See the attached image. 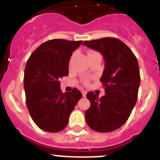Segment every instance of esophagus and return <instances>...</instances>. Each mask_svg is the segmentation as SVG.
<instances>
[{
    "mask_svg": "<svg viewBox=\"0 0 160 160\" xmlns=\"http://www.w3.org/2000/svg\"><path fill=\"white\" fill-rule=\"evenodd\" d=\"M87 91H86V90H82V96L83 97H86V96H87Z\"/></svg>",
    "mask_w": 160,
    "mask_h": 160,
    "instance_id": "1",
    "label": "esophagus"
}]
</instances>
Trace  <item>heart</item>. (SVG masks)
<instances>
[{
  "instance_id": "obj_1",
  "label": "heart",
  "mask_w": 160,
  "mask_h": 160,
  "mask_svg": "<svg viewBox=\"0 0 160 160\" xmlns=\"http://www.w3.org/2000/svg\"><path fill=\"white\" fill-rule=\"evenodd\" d=\"M96 53V52H94V51H89L88 52V55L90 54V53ZM86 83H88V81H86Z\"/></svg>"
}]
</instances>
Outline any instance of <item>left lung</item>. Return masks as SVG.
<instances>
[{
	"label": "left lung",
	"instance_id": "left-lung-1",
	"mask_svg": "<svg viewBox=\"0 0 160 160\" xmlns=\"http://www.w3.org/2000/svg\"><path fill=\"white\" fill-rule=\"evenodd\" d=\"M84 46L103 55L105 69L100 81L105 95L88 92L90 108L85 112L87 125L98 132H111L121 128L131 115L140 84L139 67L135 55L122 41L103 38L86 41Z\"/></svg>",
	"mask_w": 160,
	"mask_h": 160
}]
</instances>
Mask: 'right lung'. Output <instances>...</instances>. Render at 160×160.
<instances>
[{
  "instance_id": "obj_1",
  "label": "right lung",
  "mask_w": 160,
  "mask_h": 160,
  "mask_svg": "<svg viewBox=\"0 0 160 160\" xmlns=\"http://www.w3.org/2000/svg\"><path fill=\"white\" fill-rule=\"evenodd\" d=\"M82 41L53 39L32 52L25 68L24 88L26 106L38 128L58 132L66 127L71 111L82 94L78 89L62 93L60 80L69 75V62Z\"/></svg>"
}]
</instances>
